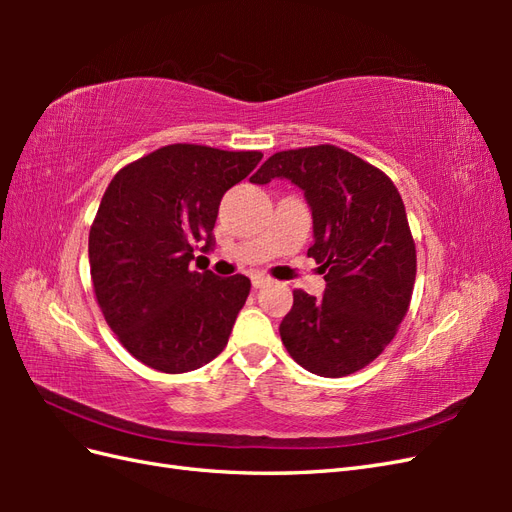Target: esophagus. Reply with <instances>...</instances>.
<instances>
[{"label":"esophagus","instance_id":"esophagus-1","mask_svg":"<svg viewBox=\"0 0 512 512\" xmlns=\"http://www.w3.org/2000/svg\"><path fill=\"white\" fill-rule=\"evenodd\" d=\"M269 284H271L269 277H262V275H254V277H252L254 290H260V288H265V286H269Z\"/></svg>","mask_w":512,"mask_h":512}]
</instances>
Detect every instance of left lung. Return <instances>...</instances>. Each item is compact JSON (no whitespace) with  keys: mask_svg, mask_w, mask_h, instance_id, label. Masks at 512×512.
<instances>
[{"mask_svg":"<svg viewBox=\"0 0 512 512\" xmlns=\"http://www.w3.org/2000/svg\"><path fill=\"white\" fill-rule=\"evenodd\" d=\"M275 177L305 192L314 220L307 256L327 282L322 299L292 292L282 342L316 376L354 374L378 359L408 314L416 247L404 200L380 168L335 145L273 153L250 181Z\"/></svg>","mask_w":512,"mask_h":512,"instance_id":"obj_1","label":"left lung"}]
</instances>
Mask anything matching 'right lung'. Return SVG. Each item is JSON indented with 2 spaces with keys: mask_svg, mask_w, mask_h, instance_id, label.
Returning a JSON list of instances; mask_svg holds the SVG:
<instances>
[{
  "mask_svg": "<svg viewBox=\"0 0 512 512\" xmlns=\"http://www.w3.org/2000/svg\"><path fill=\"white\" fill-rule=\"evenodd\" d=\"M260 160V151L177 143L108 183L89 230L91 282L106 324L147 367L185 374L226 348L252 284L198 273L190 262L213 247L226 190Z\"/></svg>",
  "mask_w": 512,
  "mask_h": 512,
  "instance_id": "obj_1",
  "label": "right lung"
}]
</instances>
